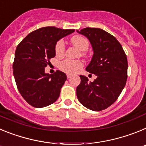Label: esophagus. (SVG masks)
I'll return each mask as SVG.
<instances>
[{"label": "esophagus", "instance_id": "obj_1", "mask_svg": "<svg viewBox=\"0 0 146 146\" xmlns=\"http://www.w3.org/2000/svg\"><path fill=\"white\" fill-rule=\"evenodd\" d=\"M66 77H67V78H68V79H69V78H71V77H72V74H67Z\"/></svg>", "mask_w": 146, "mask_h": 146}]
</instances>
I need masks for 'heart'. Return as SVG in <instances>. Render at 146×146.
Listing matches in <instances>:
<instances>
[{"mask_svg":"<svg viewBox=\"0 0 146 146\" xmlns=\"http://www.w3.org/2000/svg\"><path fill=\"white\" fill-rule=\"evenodd\" d=\"M70 42L74 45V47L81 52V55L85 57L86 56V50H88L89 47L88 40L85 37L79 35H75L70 38ZM65 47L62 40L58 41L55 46V54L57 58L62 57L64 55ZM59 69L67 74H74L77 72L82 67V63L78 60H70L66 59L59 64Z\"/></svg>","mask_w":146,"mask_h":146,"instance_id":"1","label":"heart"}]
</instances>
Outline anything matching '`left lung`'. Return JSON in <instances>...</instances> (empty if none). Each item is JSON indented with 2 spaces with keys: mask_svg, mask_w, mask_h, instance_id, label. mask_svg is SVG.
<instances>
[{
  "mask_svg": "<svg viewBox=\"0 0 146 146\" xmlns=\"http://www.w3.org/2000/svg\"><path fill=\"white\" fill-rule=\"evenodd\" d=\"M77 32L92 45L94 55L86 71L97 76L94 82H88V77L80 75L77 99L88 109L101 111L112 105L123 91L127 80V58L115 37L104 30L86 28Z\"/></svg>",
  "mask_w": 146,
  "mask_h": 146,
  "instance_id": "1",
  "label": "left lung"
}]
</instances>
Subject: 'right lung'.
<instances>
[{
	"instance_id": "add662e5",
	"label": "right lung",
	"mask_w": 146,
	"mask_h": 146,
	"mask_svg": "<svg viewBox=\"0 0 146 146\" xmlns=\"http://www.w3.org/2000/svg\"><path fill=\"white\" fill-rule=\"evenodd\" d=\"M74 31L56 27H44L30 33L17 45L13 63L17 87L31 106L41 108L55 102L66 80L65 73L57 70L45 74L44 68L55 57V46L60 38Z\"/></svg>"
}]
</instances>
